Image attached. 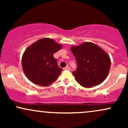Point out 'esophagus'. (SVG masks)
<instances>
[{
	"label": "esophagus",
	"instance_id": "esophagus-1",
	"mask_svg": "<svg viewBox=\"0 0 128 128\" xmlns=\"http://www.w3.org/2000/svg\"><path fill=\"white\" fill-rule=\"evenodd\" d=\"M70 69H71V68H70V67L68 66H66V67H64V70H70Z\"/></svg>",
	"mask_w": 128,
	"mask_h": 128
}]
</instances>
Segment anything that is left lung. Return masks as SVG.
<instances>
[{"instance_id":"obj_1","label":"left lung","mask_w":128,"mask_h":128,"mask_svg":"<svg viewBox=\"0 0 128 128\" xmlns=\"http://www.w3.org/2000/svg\"><path fill=\"white\" fill-rule=\"evenodd\" d=\"M78 64L73 74L80 86L86 88L98 86L105 80L109 73L110 56L96 44L85 42L71 48Z\"/></svg>"}]
</instances>
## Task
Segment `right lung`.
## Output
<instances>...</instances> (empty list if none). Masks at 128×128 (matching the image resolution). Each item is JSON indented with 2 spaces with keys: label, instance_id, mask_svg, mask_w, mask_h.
<instances>
[{
  "label": "right lung",
  "instance_id": "1",
  "mask_svg": "<svg viewBox=\"0 0 128 128\" xmlns=\"http://www.w3.org/2000/svg\"><path fill=\"white\" fill-rule=\"evenodd\" d=\"M62 48L49 38L38 40L29 46L22 58V68L29 80L42 86L55 81L62 70L58 66L54 54Z\"/></svg>",
  "mask_w": 128,
  "mask_h": 128
}]
</instances>
